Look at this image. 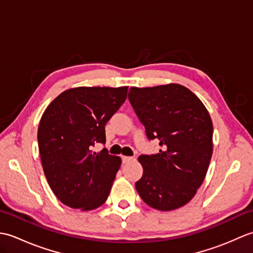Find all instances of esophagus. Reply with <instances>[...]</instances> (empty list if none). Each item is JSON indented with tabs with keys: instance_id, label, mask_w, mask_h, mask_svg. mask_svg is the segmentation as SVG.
Listing matches in <instances>:
<instances>
[{
	"instance_id": "34e87169",
	"label": "esophagus",
	"mask_w": 253,
	"mask_h": 253,
	"mask_svg": "<svg viewBox=\"0 0 253 253\" xmlns=\"http://www.w3.org/2000/svg\"><path fill=\"white\" fill-rule=\"evenodd\" d=\"M132 160H133L132 157H122L123 163H128V162H130V161H132Z\"/></svg>"
}]
</instances>
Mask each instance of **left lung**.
Listing matches in <instances>:
<instances>
[{"label": "left lung", "instance_id": "obj_1", "mask_svg": "<svg viewBox=\"0 0 253 253\" xmlns=\"http://www.w3.org/2000/svg\"><path fill=\"white\" fill-rule=\"evenodd\" d=\"M128 99L160 152L140 155L143 174L136 189L160 211L184 207L195 197L213 152V125L206 106L181 84L131 87Z\"/></svg>", "mask_w": 253, "mask_h": 253}]
</instances>
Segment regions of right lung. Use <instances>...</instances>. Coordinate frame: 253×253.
Wrapping results in <instances>:
<instances>
[{"label":"right lung","mask_w":253,"mask_h":253,"mask_svg":"<svg viewBox=\"0 0 253 253\" xmlns=\"http://www.w3.org/2000/svg\"><path fill=\"white\" fill-rule=\"evenodd\" d=\"M128 87H78L64 91L42 115L38 144L52 191L65 206L91 211L103 204L122 160L104 148L105 125L125 102Z\"/></svg>","instance_id":"obj_1"}]
</instances>
